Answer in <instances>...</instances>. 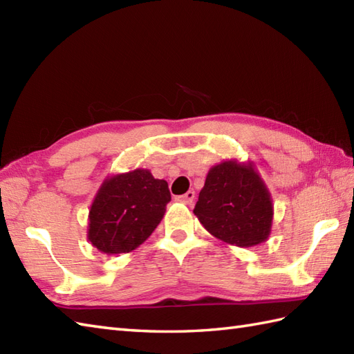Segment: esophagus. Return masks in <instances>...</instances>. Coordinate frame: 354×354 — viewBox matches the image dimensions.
Segmentation results:
<instances>
[{
	"label": "esophagus",
	"mask_w": 354,
	"mask_h": 354,
	"mask_svg": "<svg viewBox=\"0 0 354 354\" xmlns=\"http://www.w3.org/2000/svg\"><path fill=\"white\" fill-rule=\"evenodd\" d=\"M176 201L183 202V204H192V202L194 201V192L190 190V192H187L185 194H181V196H176Z\"/></svg>",
	"instance_id": "obj_1"
}]
</instances>
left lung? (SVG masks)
Here are the masks:
<instances>
[{
    "label": "left lung",
    "mask_w": 354,
    "mask_h": 354,
    "mask_svg": "<svg viewBox=\"0 0 354 354\" xmlns=\"http://www.w3.org/2000/svg\"><path fill=\"white\" fill-rule=\"evenodd\" d=\"M193 213L216 239L251 248L268 240L274 205L254 162L228 160L208 170Z\"/></svg>",
    "instance_id": "1"
}]
</instances>
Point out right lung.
<instances>
[{"mask_svg":"<svg viewBox=\"0 0 354 354\" xmlns=\"http://www.w3.org/2000/svg\"><path fill=\"white\" fill-rule=\"evenodd\" d=\"M169 185L147 169L108 176L88 214V240L103 254H126L145 242L162 221Z\"/></svg>","mask_w":354,"mask_h":354,"instance_id":"obj_1","label":"right lung"}]
</instances>
